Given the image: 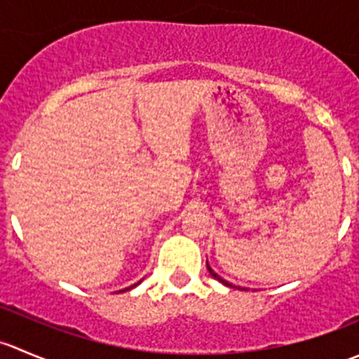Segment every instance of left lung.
Here are the masks:
<instances>
[{"label":"left lung","instance_id":"8db88e82","mask_svg":"<svg viewBox=\"0 0 359 359\" xmlns=\"http://www.w3.org/2000/svg\"><path fill=\"white\" fill-rule=\"evenodd\" d=\"M206 269H208V273H210V274H212V276H213V278H215V280H217V281H220V283H222V285H226V287H229V288H236V287H233V285H231V283H229V281H226V280H224V278H220V276H219V274H217V273H215V271H213V269H212V267H210L208 260H206ZM238 288H240V287H238ZM243 290H245V288H243Z\"/></svg>","mask_w":359,"mask_h":359}]
</instances>
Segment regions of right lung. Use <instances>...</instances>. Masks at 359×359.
Masks as SVG:
<instances>
[{
    "mask_svg": "<svg viewBox=\"0 0 359 359\" xmlns=\"http://www.w3.org/2000/svg\"><path fill=\"white\" fill-rule=\"evenodd\" d=\"M140 281H142V280H140ZM140 281H137V283H135V285H132V287L125 288V290H130V288H135V287H137V285H140ZM125 290H119V292H125Z\"/></svg>",
    "mask_w": 359,
    "mask_h": 359,
    "instance_id": "add662e5",
    "label": "right lung"
}]
</instances>
